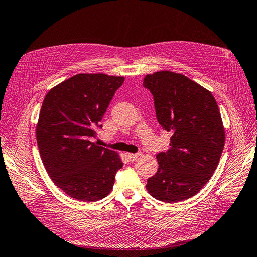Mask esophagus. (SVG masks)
<instances>
[{"instance_id":"esophagus-1","label":"esophagus","mask_w":257,"mask_h":257,"mask_svg":"<svg viewBox=\"0 0 257 257\" xmlns=\"http://www.w3.org/2000/svg\"><path fill=\"white\" fill-rule=\"evenodd\" d=\"M141 156V153H126V157L129 161H135Z\"/></svg>"}]
</instances>
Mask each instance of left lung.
<instances>
[{
	"label": "left lung",
	"mask_w": 257,
	"mask_h": 257,
	"mask_svg": "<svg viewBox=\"0 0 257 257\" xmlns=\"http://www.w3.org/2000/svg\"><path fill=\"white\" fill-rule=\"evenodd\" d=\"M143 85L153 95L159 123L172 133L171 149L157 154L159 170L146 188L163 202L188 199L210 180L223 151L217 101L207 88L172 71L147 74Z\"/></svg>",
	"instance_id": "left-lung-1"
}]
</instances>
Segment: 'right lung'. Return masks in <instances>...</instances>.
<instances>
[{"label": "right lung", "mask_w": 257, "mask_h": 257, "mask_svg": "<svg viewBox=\"0 0 257 257\" xmlns=\"http://www.w3.org/2000/svg\"><path fill=\"white\" fill-rule=\"evenodd\" d=\"M123 81L80 73L53 86L43 101L36 126L40 158L52 182L74 199L105 198L122 168L119 153L89 139Z\"/></svg>", "instance_id": "obj_1"}]
</instances>
